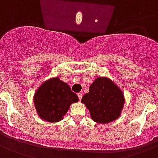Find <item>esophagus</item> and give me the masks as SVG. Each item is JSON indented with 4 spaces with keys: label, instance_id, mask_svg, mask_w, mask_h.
Returning a JSON list of instances; mask_svg holds the SVG:
<instances>
[{
    "label": "esophagus",
    "instance_id": "esophagus-1",
    "mask_svg": "<svg viewBox=\"0 0 158 158\" xmlns=\"http://www.w3.org/2000/svg\"><path fill=\"white\" fill-rule=\"evenodd\" d=\"M77 96H78V99L81 100V98H82V93H78Z\"/></svg>",
    "mask_w": 158,
    "mask_h": 158
}]
</instances>
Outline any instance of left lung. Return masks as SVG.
Returning a JSON list of instances; mask_svg holds the SVG:
<instances>
[{"label": "left lung", "mask_w": 158, "mask_h": 158, "mask_svg": "<svg viewBox=\"0 0 158 158\" xmlns=\"http://www.w3.org/2000/svg\"><path fill=\"white\" fill-rule=\"evenodd\" d=\"M81 103L89 109L93 121L105 124L121 116L124 94L109 78L99 77L90 85L89 91L82 97Z\"/></svg>", "instance_id": "left-lung-1"}]
</instances>
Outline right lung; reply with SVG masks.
<instances>
[{
  "instance_id": "obj_1",
  "label": "right lung",
  "mask_w": 158,
  "mask_h": 158,
  "mask_svg": "<svg viewBox=\"0 0 158 158\" xmlns=\"http://www.w3.org/2000/svg\"><path fill=\"white\" fill-rule=\"evenodd\" d=\"M78 100L70 86L59 77L50 78L42 83L33 98L38 116L49 122L61 121L70 105Z\"/></svg>"
}]
</instances>
